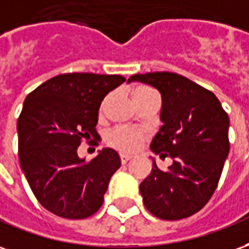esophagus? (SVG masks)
Segmentation results:
<instances>
[{"instance_id": "34e87169", "label": "esophagus", "mask_w": 249, "mask_h": 249, "mask_svg": "<svg viewBox=\"0 0 249 249\" xmlns=\"http://www.w3.org/2000/svg\"><path fill=\"white\" fill-rule=\"evenodd\" d=\"M131 158V155H124V154H122V155H121V162H122V164H126Z\"/></svg>"}]
</instances>
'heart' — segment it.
<instances>
[{"instance_id":"1","label":"heart","mask_w":249,"mask_h":249,"mask_svg":"<svg viewBox=\"0 0 249 249\" xmlns=\"http://www.w3.org/2000/svg\"><path fill=\"white\" fill-rule=\"evenodd\" d=\"M151 92L155 91L150 87L141 86L135 89L134 98L142 97V95L151 94ZM144 138H146V134L139 130H132V128H126V127H115L111 131L107 132L106 143L118 151L134 152L142 146Z\"/></svg>"}]
</instances>
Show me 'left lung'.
<instances>
[{
    "instance_id": "1",
    "label": "left lung",
    "mask_w": 249,
    "mask_h": 249,
    "mask_svg": "<svg viewBox=\"0 0 249 249\" xmlns=\"http://www.w3.org/2000/svg\"><path fill=\"white\" fill-rule=\"evenodd\" d=\"M135 81L162 95L163 124L150 148L162 159H172L166 171L152 159L151 174L139 186L143 203L163 220L191 216L216 190L230 152V118L213 92L183 75L147 72L131 75L127 82Z\"/></svg>"
}]
</instances>
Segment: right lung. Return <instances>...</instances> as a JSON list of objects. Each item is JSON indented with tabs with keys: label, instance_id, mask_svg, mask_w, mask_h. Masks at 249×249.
I'll use <instances>...</instances> for the list:
<instances>
[{
	"label": "right lung",
	"instance_id": "right-lung-1",
	"mask_svg": "<svg viewBox=\"0 0 249 249\" xmlns=\"http://www.w3.org/2000/svg\"><path fill=\"white\" fill-rule=\"evenodd\" d=\"M124 81L122 75L61 74L25 99L17 122L19 164L37 200L54 215L85 219L102 206L121 158L103 148L86 162L77 151L82 139L97 135L103 98Z\"/></svg>",
	"mask_w": 249,
	"mask_h": 249
}]
</instances>
